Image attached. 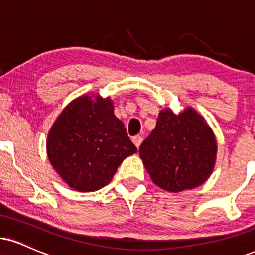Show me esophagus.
<instances>
[{
  "label": "esophagus",
  "instance_id": "obj_1",
  "mask_svg": "<svg viewBox=\"0 0 255 255\" xmlns=\"http://www.w3.org/2000/svg\"><path fill=\"white\" fill-rule=\"evenodd\" d=\"M131 140H133L134 145H135V146L137 147V148H139L141 143H142V141H143V137H142V136H140V135H136V136H134L133 139H131Z\"/></svg>",
  "mask_w": 255,
  "mask_h": 255
}]
</instances>
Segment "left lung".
Instances as JSON below:
<instances>
[{
	"instance_id": "obj_1",
	"label": "left lung",
	"mask_w": 255,
	"mask_h": 255,
	"mask_svg": "<svg viewBox=\"0 0 255 255\" xmlns=\"http://www.w3.org/2000/svg\"><path fill=\"white\" fill-rule=\"evenodd\" d=\"M216 152L213 130L190 107L178 115L171 109L161 110L155 128L139 149L153 183L170 192L203 184L215 166Z\"/></svg>"
}]
</instances>
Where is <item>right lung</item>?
Segmentation results:
<instances>
[{
	"label": "right lung",
	"instance_id": "right-lung-1",
	"mask_svg": "<svg viewBox=\"0 0 255 255\" xmlns=\"http://www.w3.org/2000/svg\"><path fill=\"white\" fill-rule=\"evenodd\" d=\"M136 152L109 97L83 95L58 116L47 136V155L70 188L100 190L125 158Z\"/></svg>",
	"mask_w": 255,
	"mask_h": 255
}]
</instances>
